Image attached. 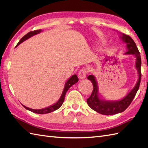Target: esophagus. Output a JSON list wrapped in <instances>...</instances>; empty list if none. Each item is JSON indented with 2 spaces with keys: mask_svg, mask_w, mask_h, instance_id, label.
Instances as JSON below:
<instances>
[{
  "mask_svg": "<svg viewBox=\"0 0 148 148\" xmlns=\"http://www.w3.org/2000/svg\"><path fill=\"white\" fill-rule=\"evenodd\" d=\"M86 74H87V71L86 69H82L78 73V77L80 79H84L86 76Z\"/></svg>",
  "mask_w": 148,
  "mask_h": 148,
  "instance_id": "esophagus-1",
  "label": "esophagus"
}]
</instances>
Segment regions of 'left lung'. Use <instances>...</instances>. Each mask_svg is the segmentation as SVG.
Returning a JSON list of instances; mask_svg holds the SVG:
<instances>
[{"label":"left lung","instance_id":"left-lung-1","mask_svg":"<svg viewBox=\"0 0 148 148\" xmlns=\"http://www.w3.org/2000/svg\"><path fill=\"white\" fill-rule=\"evenodd\" d=\"M120 38L126 44L127 51L125 53V55H132L136 58V68L138 72L139 79L136 86L124 98L116 101H110V100L102 99L99 97L98 85L95 77L93 75H90L88 76V79L90 80L93 84V90L92 95L87 99V103L94 111L103 115H113L123 112L130 106L136 96L140 85L141 79V58L140 53L136 43L129 36L125 34H121Z\"/></svg>","mask_w":148,"mask_h":148}]
</instances>
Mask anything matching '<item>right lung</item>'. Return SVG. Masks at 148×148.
<instances>
[{"label":"right lung","instance_id":"1","mask_svg":"<svg viewBox=\"0 0 148 148\" xmlns=\"http://www.w3.org/2000/svg\"><path fill=\"white\" fill-rule=\"evenodd\" d=\"M42 30H34V31H32V32H30L28 34H27L25 36H24L22 38L20 39V41L17 44L16 46H18L19 45H20L21 42H23L25 40L28 39L30 37H32L34 35H36L37 34H39L42 32ZM79 79H78L77 76H76V74L73 75V76H72L67 81V82L65 83V86H64V90H63V92L62 93V95L60 97V98L59 99V100L57 101V102H56L54 104H53L51 106H50L49 107H47L46 108H43L41 109H30L29 108H27V107L23 106L26 109L29 110V111H32L34 113H37V114H47V113H49V112H51L53 111H56V109H59L60 107L62 106L63 102L64 101V99H65V94L67 93V90L70 88L72 86L74 85L75 83H76Z\"/></svg>","mask_w":148,"mask_h":148}]
</instances>
